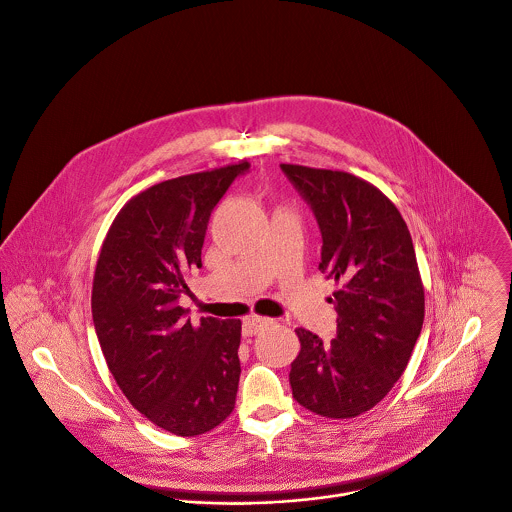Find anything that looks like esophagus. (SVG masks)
I'll use <instances>...</instances> for the list:
<instances>
[{"mask_svg":"<svg viewBox=\"0 0 512 512\" xmlns=\"http://www.w3.org/2000/svg\"><path fill=\"white\" fill-rule=\"evenodd\" d=\"M273 320L271 318H265V316H257V314H251L243 320V334L245 336H253V334H259L263 328L271 326Z\"/></svg>","mask_w":512,"mask_h":512,"instance_id":"1","label":"esophagus"}]
</instances>
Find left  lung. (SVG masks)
<instances>
[{"label":"left lung","instance_id":"8db88e82","mask_svg":"<svg viewBox=\"0 0 512 512\" xmlns=\"http://www.w3.org/2000/svg\"><path fill=\"white\" fill-rule=\"evenodd\" d=\"M320 233V271L336 283V338L297 328L293 398L308 411L350 419L380 404L408 366L425 293L408 225L374 184L340 170L281 164Z\"/></svg>","mask_w":512,"mask_h":512}]
</instances>
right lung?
Listing matches in <instances>:
<instances>
[{"mask_svg": "<svg viewBox=\"0 0 512 512\" xmlns=\"http://www.w3.org/2000/svg\"><path fill=\"white\" fill-rule=\"evenodd\" d=\"M247 160L160 182L114 217L93 279V322L126 400L158 427L194 437L235 408L241 320L192 324L178 299L202 267L213 207Z\"/></svg>", "mask_w": 512, "mask_h": 512, "instance_id": "obj_1", "label": "right lung"}]
</instances>
